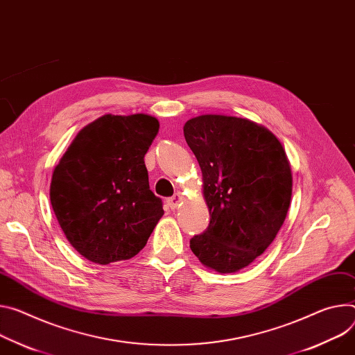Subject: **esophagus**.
<instances>
[{
	"instance_id": "obj_1",
	"label": "esophagus",
	"mask_w": 355,
	"mask_h": 355,
	"mask_svg": "<svg viewBox=\"0 0 355 355\" xmlns=\"http://www.w3.org/2000/svg\"><path fill=\"white\" fill-rule=\"evenodd\" d=\"M181 201H182V196L180 194V192H177V194H174L171 198L167 200V204L171 209H177L178 205L181 204Z\"/></svg>"
}]
</instances>
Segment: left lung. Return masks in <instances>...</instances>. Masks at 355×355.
I'll list each match as a JSON object with an SVG mask.
<instances>
[{
    "label": "left lung",
    "mask_w": 355,
    "mask_h": 355,
    "mask_svg": "<svg viewBox=\"0 0 355 355\" xmlns=\"http://www.w3.org/2000/svg\"><path fill=\"white\" fill-rule=\"evenodd\" d=\"M184 137L201 167L211 216L189 248L215 272H239L269 248L286 219L293 187L286 151L269 128L235 116L192 117Z\"/></svg>",
    "instance_id": "8db88e82"
}]
</instances>
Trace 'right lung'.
Listing matches in <instances>:
<instances>
[{"label":"right lung","mask_w":355,"mask_h":355,"mask_svg":"<svg viewBox=\"0 0 355 355\" xmlns=\"http://www.w3.org/2000/svg\"><path fill=\"white\" fill-rule=\"evenodd\" d=\"M158 128L150 114H105L82 128L55 167L49 189L53 212L87 261L132 259L164 215L144 164Z\"/></svg>","instance_id":"obj_1"}]
</instances>
